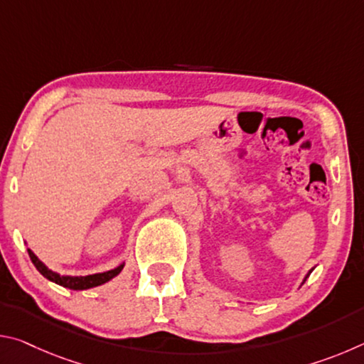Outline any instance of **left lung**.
Segmentation results:
<instances>
[{
    "mask_svg": "<svg viewBox=\"0 0 364 364\" xmlns=\"http://www.w3.org/2000/svg\"><path fill=\"white\" fill-rule=\"evenodd\" d=\"M313 269H315V268H311V269H310V271H308V273L305 274V278H304V281H301V284H304V282L306 281V278H308V276H310V274H311V271H313ZM301 284H300V286H301Z\"/></svg>",
    "mask_w": 364,
    "mask_h": 364,
    "instance_id": "left-lung-1",
    "label": "left lung"
}]
</instances>
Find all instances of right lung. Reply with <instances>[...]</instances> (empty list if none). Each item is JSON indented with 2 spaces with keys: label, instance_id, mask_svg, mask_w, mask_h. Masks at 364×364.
Instances as JSON below:
<instances>
[{
  "label": "right lung",
  "instance_id": "obj_1",
  "mask_svg": "<svg viewBox=\"0 0 364 364\" xmlns=\"http://www.w3.org/2000/svg\"><path fill=\"white\" fill-rule=\"evenodd\" d=\"M30 260L35 264V268L40 271V273L45 276L46 279H49L51 282H56V284L72 289V291H85V289H91L96 286H101L104 282L110 281L112 278H115L117 274L120 273L125 267V263H120L119 267L109 271H104V273H96V274H88V276H69V274H59L56 271L49 269L45 263H43L38 257H36L32 249H27Z\"/></svg>",
  "mask_w": 364,
  "mask_h": 364
}]
</instances>
